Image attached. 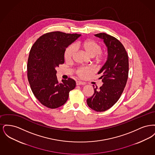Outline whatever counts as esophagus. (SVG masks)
<instances>
[{"mask_svg": "<svg viewBox=\"0 0 155 155\" xmlns=\"http://www.w3.org/2000/svg\"><path fill=\"white\" fill-rule=\"evenodd\" d=\"M76 85H85V83L84 82H81V81H77L76 82Z\"/></svg>", "mask_w": 155, "mask_h": 155, "instance_id": "obj_1", "label": "esophagus"}]
</instances>
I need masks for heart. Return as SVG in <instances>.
<instances>
[{"label": "heart", "mask_w": 155, "mask_h": 155, "mask_svg": "<svg viewBox=\"0 0 155 155\" xmlns=\"http://www.w3.org/2000/svg\"><path fill=\"white\" fill-rule=\"evenodd\" d=\"M75 48L81 49L89 57H95L97 63H101L103 61L104 56L101 52L102 50L101 45L94 40L87 39L78 42L75 45V46L71 45L67 48L64 53V59L67 61H70L73 59L75 52ZM92 72L93 69L90 67H81L76 70V73L80 77H84Z\"/></svg>", "instance_id": "heart-1"}]
</instances>
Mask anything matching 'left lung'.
I'll return each mask as SVG.
<instances>
[{
  "mask_svg": "<svg viewBox=\"0 0 155 155\" xmlns=\"http://www.w3.org/2000/svg\"><path fill=\"white\" fill-rule=\"evenodd\" d=\"M95 36L103 39L107 47L108 56L103 67L98 72L103 85L95 87L94 94L87 100L90 108L96 111L109 109L118 101L128 79L129 63L125 48L117 39L105 33Z\"/></svg>",
  "mask_w": 155,
  "mask_h": 155,
  "instance_id": "obj_1",
  "label": "left lung"
}]
</instances>
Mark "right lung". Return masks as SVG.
Masks as SVG:
<instances>
[{
	"instance_id": "right-lung-1",
	"label": "right lung",
	"mask_w": 155,
	"mask_h": 155,
	"mask_svg": "<svg viewBox=\"0 0 155 155\" xmlns=\"http://www.w3.org/2000/svg\"><path fill=\"white\" fill-rule=\"evenodd\" d=\"M81 34L55 31L39 37L30 50L27 76L34 95L44 106L56 109L66 103L75 81L69 78L59 83L56 68L64 62V52Z\"/></svg>"
}]
</instances>
